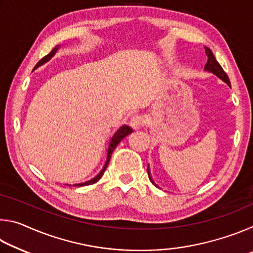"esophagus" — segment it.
<instances>
[{
    "label": "esophagus",
    "mask_w": 253,
    "mask_h": 253,
    "mask_svg": "<svg viewBox=\"0 0 253 253\" xmlns=\"http://www.w3.org/2000/svg\"><path fill=\"white\" fill-rule=\"evenodd\" d=\"M129 124L134 129H139L140 127L144 126V124H146V117L143 115H135L130 118Z\"/></svg>",
    "instance_id": "34e87169"
}]
</instances>
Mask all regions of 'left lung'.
I'll return each instance as SVG.
<instances>
[{
	"instance_id": "left-lung-1",
	"label": "left lung",
	"mask_w": 253,
	"mask_h": 253,
	"mask_svg": "<svg viewBox=\"0 0 253 253\" xmlns=\"http://www.w3.org/2000/svg\"><path fill=\"white\" fill-rule=\"evenodd\" d=\"M205 53H207V55H208V62H207V65H205V67H204V70L205 71H209V72H212L213 75H215L216 77H219L221 80H223L226 84L230 85V87H231V84H230V80H229L228 75H226L225 72H224V70L222 69V67L220 66V63L216 61V59L214 58V54H213L212 51L210 50L209 48H205ZM147 172H148V177H149V179H151V182L153 184H155V183H154L153 179H152L151 172H149V169L148 168H147ZM155 185H156V184H155Z\"/></svg>"
}]
</instances>
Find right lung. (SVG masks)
<instances>
[{
    "label": "right lung",
    "mask_w": 253,
    "mask_h": 253,
    "mask_svg": "<svg viewBox=\"0 0 253 253\" xmlns=\"http://www.w3.org/2000/svg\"><path fill=\"white\" fill-rule=\"evenodd\" d=\"M59 46L60 45H57V46H54V48L51 50V52L49 53V54H46L45 57H43L42 58L39 62L37 63V66L34 67V69H37L38 67H40V66H42V65H44V63L46 62V61H49V60L53 57V55L55 54V52H57L58 51V49H59ZM131 131H132V129L131 128L129 127V126H127V125H123L122 127H119L118 129H117V131L115 132V134L113 135V137H111V139H110V142H109V145H108V149H107V158H106V162H105V165H104V168H102V169L100 170L99 173H98V175L97 176H95L93 178H91L90 181H88V182H84V183H80V184H75L74 186H83V185H91V184H93V183H96V182H98L99 181V179L102 177V175H104V173H105V170H106V169H107V166H108V163H109V161H110V157H111V154H113V152L115 151V148H116V146L117 145L121 143V140L123 139V138H125V137L127 136V135H129V134H131Z\"/></svg>",
    "instance_id": "add662e5"
}]
</instances>
